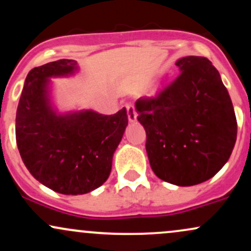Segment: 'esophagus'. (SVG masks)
<instances>
[{
    "instance_id": "1",
    "label": "esophagus",
    "mask_w": 251,
    "mask_h": 251,
    "mask_svg": "<svg viewBox=\"0 0 251 251\" xmlns=\"http://www.w3.org/2000/svg\"><path fill=\"white\" fill-rule=\"evenodd\" d=\"M125 107H126V111H127V117H128L129 122H132V123L135 122V120H137V112H135L133 103L126 102Z\"/></svg>"
}]
</instances>
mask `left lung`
<instances>
[{"label":"left lung","instance_id":"left-lung-1","mask_svg":"<svg viewBox=\"0 0 251 251\" xmlns=\"http://www.w3.org/2000/svg\"><path fill=\"white\" fill-rule=\"evenodd\" d=\"M180 74L152 98L135 101L146 152L158 178L178 186L210 179L227 162L237 137L231 99L203 56L176 62Z\"/></svg>","mask_w":251,"mask_h":251}]
</instances>
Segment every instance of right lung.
<instances>
[{
  "label": "right lung",
  "instance_id": "obj_1",
  "mask_svg": "<svg viewBox=\"0 0 251 251\" xmlns=\"http://www.w3.org/2000/svg\"><path fill=\"white\" fill-rule=\"evenodd\" d=\"M77 70L74 60L33 68L16 111V144L25 168L45 186L62 195H83L107 180L112 159L128 124L124 107L105 116L94 111L57 114L48 83Z\"/></svg>",
  "mask_w": 251,
  "mask_h": 251
}]
</instances>
